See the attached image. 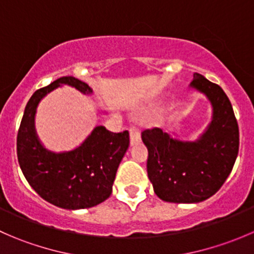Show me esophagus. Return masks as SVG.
Masks as SVG:
<instances>
[{
	"mask_svg": "<svg viewBox=\"0 0 254 254\" xmlns=\"http://www.w3.org/2000/svg\"><path fill=\"white\" fill-rule=\"evenodd\" d=\"M129 131H130V143H131V145H136V143L141 141V136H140V132L136 127H130Z\"/></svg>",
	"mask_w": 254,
	"mask_h": 254,
	"instance_id": "1",
	"label": "esophagus"
}]
</instances>
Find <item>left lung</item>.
I'll return each mask as SVG.
<instances>
[{"label":"left lung","instance_id":"left-lung-1","mask_svg":"<svg viewBox=\"0 0 254 254\" xmlns=\"http://www.w3.org/2000/svg\"><path fill=\"white\" fill-rule=\"evenodd\" d=\"M189 88L204 94L211 106V122L194 141L146 130L147 175L156 195L168 203H200L214 195L231 173L240 134L231 102L224 89L194 73ZM176 135V134H175Z\"/></svg>","mask_w":254,"mask_h":254}]
</instances>
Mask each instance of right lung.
I'll list each match as a JSON object with an SVG mask.
<instances>
[{
    "label": "right lung",
    "instance_id": "obj_1",
    "mask_svg": "<svg viewBox=\"0 0 254 254\" xmlns=\"http://www.w3.org/2000/svg\"><path fill=\"white\" fill-rule=\"evenodd\" d=\"M63 86L73 87L86 96L93 93L86 82L72 76L35 91L18 130V162L28 183L43 199L63 209H87L111 196L118 167L129 147V131L113 134L99 125L73 150H49L37 134L35 114L40 101Z\"/></svg>",
    "mask_w": 254,
    "mask_h": 254
}]
</instances>
